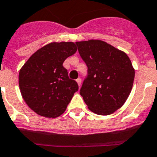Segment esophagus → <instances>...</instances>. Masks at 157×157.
<instances>
[{
    "mask_svg": "<svg viewBox=\"0 0 157 157\" xmlns=\"http://www.w3.org/2000/svg\"><path fill=\"white\" fill-rule=\"evenodd\" d=\"M77 84H78V85H79V87H80V86H81V79L77 78Z\"/></svg>",
    "mask_w": 157,
    "mask_h": 157,
    "instance_id": "34e87169",
    "label": "esophagus"
}]
</instances>
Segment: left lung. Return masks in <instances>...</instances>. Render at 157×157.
Masks as SVG:
<instances>
[{
  "label": "left lung",
  "mask_w": 157,
  "mask_h": 157,
  "mask_svg": "<svg viewBox=\"0 0 157 157\" xmlns=\"http://www.w3.org/2000/svg\"><path fill=\"white\" fill-rule=\"evenodd\" d=\"M88 77L80 94L91 112L106 116L122 107L132 89L135 69L128 55L100 40L77 41Z\"/></svg>",
  "instance_id": "obj_1"
}]
</instances>
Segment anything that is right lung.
<instances>
[{
  "instance_id": "obj_1",
  "label": "right lung",
  "mask_w": 157,
  "mask_h": 157,
  "mask_svg": "<svg viewBox=\"0 0 157 157\" xmlns=\"http://www.w3.org/2000/svg\"><path fill=\"white\" fill-rule=\"evenodd\" d=\"M77 50L73 42H52L34 52L19 70L21 94L38 115L56 118L66 111L78 84L69 78L63 64Z\"/></svg>"
}]
</instances>
